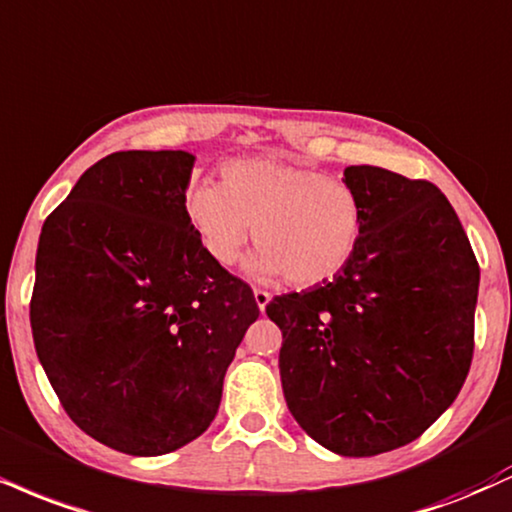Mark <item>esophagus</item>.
Here are the masks:
<instances>
[{
	"label": "esophagus",
	"mask_w": 512,
	"mask_h": 512,
	"mask_svg": "<svg viewBox=\"0 0 512 512\" xmlns=\"http://www.w3.org/2000/svg\"><path fill=\"white\" fill-rule=\"evenodd\" d=\"M269 300H272V293L262 291V288H255V303L260 307V312H264V307L269 305Z\"/></svg>",
	"instance_id": "34e87169"
}]
</instances>
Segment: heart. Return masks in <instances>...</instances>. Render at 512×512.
<instances>
[{
  "label": "heart",
  "instance_id": "1",
  "mask_svg": "<svg viewBox=\"0 0 512 512\" xmlns=\"http://www.w3.org/2000/svg\"><path fill=\"white\" fill-rule=\"evenodd\" d=\"M183 209L214 262H236L255 226L252 272L286 274L303 288L343 272L365 226L362 200L346 178L267 157L226 162L221 183L193 178Z\"/></svg>",
  "mask_w": 512,
  "mask_h": 512
}]
</instances>
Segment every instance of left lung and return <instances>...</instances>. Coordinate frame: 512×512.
Masks as SVG:
<instances>
[{"mask_svg":"<svg viewBox=\"0 0 512 512\" xmlns=\"http://www.w3.org/2000/svg\"><path fill=\"white\" fill-rule=\"evenodd\" d=\"M362 240L331 281L276 295L283 398L317 443L367 458L415 441L463 389L479 264L434 183L348 166Z\"/></svg>","mask_w":512,"mask_h":512,"instance_id":"8db88e82","label":"left lung"}]
</instances>
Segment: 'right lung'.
Here are the masks:
<instances>
[{"instance_id": "obj_1", "label": "right lung", "mask_w": 512, "mask_h": 512, "mask_svg": "<svg viewBox=\"0 0 512 512\" xmlns=\"http://www.w3.org/2000/svg\"><path fill=\"white\" fill-rule=\"evenodd\" d=\"M195 157L128 150L92 164L45 219L30 326L66 415L128 455L197 439L260 317L252 288L188 224Z\"/></svg>"}]
</instances>
